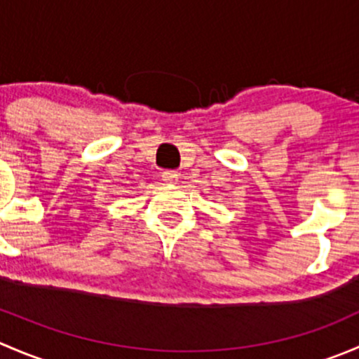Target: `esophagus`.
Here are the masks:
<instances>
[{
    "label": "esophagus",
    "mask_w": 359,
    "mask_h": 359,
    "mask_svg": "<svg viewBox=\"0 0 359 359\" xmlns=\"http://www.w3.org/2000/svg\"><path fill=\"white\" fill-rule=\"evenodd\" d=\"M163 180L168 184H175L177 180H179V173L175 172V170H166V172H163Z\"/></svg>",
    "instance_id": "obj_1"
}]
</instances>
